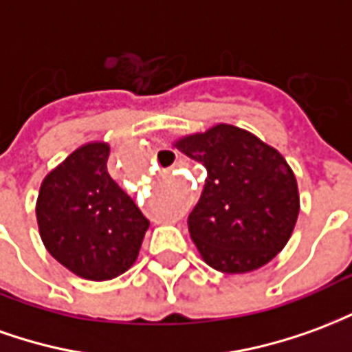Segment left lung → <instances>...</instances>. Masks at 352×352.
Listing matches in <instances>:
<instances>
[{
    "label": "left lung",
    "instance_id": "left-lung-1",
    "mask_svg": "<svg viewBox=\"0 0 352 352\" xmlns=\"http://www.w3.org/2000/svg\"><path fill=\"white\" fill-rule=\"evenodd\" d=\"M207 169L188 232L201 258L222 273L258 270L292 236L300 196L292 169L273 146L249 131L219 124L177 141Z\"/></svg>",
    "mask_w": 352,
    "mask_h": 352
}]
</instances>
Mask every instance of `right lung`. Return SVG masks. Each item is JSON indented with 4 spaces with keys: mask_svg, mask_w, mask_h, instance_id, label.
Returning <instances> with one entry per match:
<instances>
[{
    "mask_svg": "<svg viewBox=\"0 0 352 352\" xmlns=\"http://www.w3.org/2000/svg\"><path fill=\"white\" fill-rule=\"evenodd\" d=\"M107 160V143L77 148L45 177L35 207L47 251L90 280L130 270L151 224L111 179Z\"/></svg>",
    "mask_w": 352,
    "mask_h": 352,
    "instance_id": "obj_1",
    "label": "right lung"
}]
</instances>
